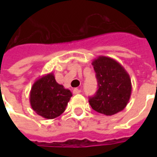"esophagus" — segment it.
<instances>
[{
  "mask_svg": "<svg viewBox=\"0 0 157 157\" xmlns=\"http://www.w3.org/2000/svg\"><path fill=\"white\" fill-rule=\"evenodd\" d=\"M80 92H81V90L79 88H75L73 90V93H74V94H78Z\"/></svg>",
  "mask_w": 157,
  "mask_h": 157,
  "instance_id": "obj_1",
  "label": "esophagus"
}]
</instances>
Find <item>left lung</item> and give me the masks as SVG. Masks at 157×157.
Wrapping results in <instances>:
<instances>
[{
  "mask_svg": "<svg viewBox=\"0 0 157 157\" xmlns=\"http://www.w3.org/2000/svg\"><path fill=\"white\" fill-rule=\"evenodd\" d=\"M92 65L98 82L96 95L89 99L92 109L107 116L124 110L132 92L128 72L117 60L103 55L93 59Z\"/></svg>",
  "mask_w": 157,
  "mask_h": 157,
  "instance_id": "left-lung-1",
  "label": "left lung"
}]
</instances>
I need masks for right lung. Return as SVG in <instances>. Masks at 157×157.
Listing matches in <instances>:
<instances>
[{"label":"right lung","instance_id":"1","mask_svg":"<svg viewBox=\"0 0 157 157\" xmlns=\"http://www.w3.org/2000/svg\"><path fill=\"white\" fill-rule=\"evenodd\" d=\"M71 97V92L57 83L51 72L42 75L33 84L29 101L37 114L53 119L64 113Z\"/></svg>","mask_w":157,"mask_h":157}]
</instances>
